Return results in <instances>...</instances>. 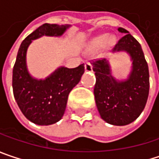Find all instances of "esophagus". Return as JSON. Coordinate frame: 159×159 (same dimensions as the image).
I'll use <instances>...</instances> for the list:
<instances>
[{"mask_svg":"<svg viewBox=\"0 0 159 159\" xmlns=\"http://www.w3.org/2000/svg\"><path fill=\"white\" fill-rule=\"evenodd\" d=\"M85 70L86 71H92V65L89 62L85 63Z\"/></svg>","mask_w":159,"mask_h":159,"instance_id":"obj_1","label":"esophagus"}]
</instances>
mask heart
I'll return each mask as SVG.
<instances>
[{
    "mask_svg": "<svg viewBox=\"0 0 159 159\" xmlns=\"http://www.w3.org/2000/svg\"><path fill=\"white\" fill-rule=\"evenodd\" d=\"M108 42L109 43H111L112 41H113V39L112 38H109L108 39V35H102V36H99V37H98L96 38L94 41H93V45L96 47V48H100V47H102L106 42Z\"/></svg>",
    "mask_w": 159,
    "mask_h": 159,
    "instance_id": "heart-1",
    "label": "heart"
}]
</instances>
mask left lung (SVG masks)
Here are the masks:
<instances>
[{
	"instance_id": "obj_1",
	"label": "left lung",
	"mask_w": 159,
	"mask_h": 159,
	"mask_svg": "<svg viewBox=\"0 0 159 159\" xmlns=\"http://www.w3.org/2000/svg\"><path fill=\"white\" fill-rule=\"evenodd\" d=\"M125 34L113 52L127 51L132 61V70L126 80H117L106 59L92 61L96 75L94 96L101 119L108 124L125 126L138 119L146 106L149 92L148 66L139 42L123 28Z\"/></svg>"
}]
</instances>
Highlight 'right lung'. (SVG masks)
I'll return each instance as SVG.
<instances>
[{
  "mask_svg": "<svg viewBox=\"0 0 159 159\" xmlns=\"http://www.w3.org/2000/svg\"><path fill=\"white\" fill-rule=\"evenodd\" d=\"M70 25L45 23L30 33L20 44L12 70L13 95L22 114L40 126L61 120L64 115L68 97L84 73V64L74 69L61 67L45 80L34 79L29 73L26 53L33 40L43 35L61 36Z\"/></svg>",
  "mask_w": 159,
  "mask_h": 159,
  "instance_id": "1",
  "label": "right lung"
}]
</instances>
